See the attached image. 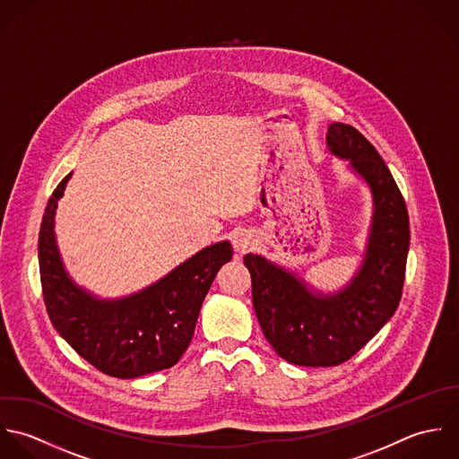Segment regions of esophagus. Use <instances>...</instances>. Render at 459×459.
<instances>
[{"instance_id": "34e87169", "label": "esophagus", "mask_w": 459, "mask_h": 459, "mask_svg": "<svg viewBox=\"0 0 459 459\" xmlns=\"http://www.w3.org/2000/svg\"><path fill=\"white\" fill-rule=\"evenodd\" d=\"M254 243H255V239H254V236H252L248 230H239V232L234 236V239H232L234 250H236L238 254H245L247 250H250V248L254 247Z\"/></svg>"}]
</instances>
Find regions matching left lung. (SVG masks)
<instances>
[{"mask_svg": "<svg viewBox=\"0 0 459 459\" xmlns=\"http://www.w3.org/2000/svg\"><path fill=\"white\" fill-rule=\"evenodd\" d=\"M328 152L344 160L367 184L372 216L362 264L335 292L314 289L303 276L247 254L252 301L263 333L278 357L303 367H333L350 360L397 310L410 221L404 198L388 167L366 136L341 122L328 126Z\"/></svg>", "mask_w": 459, "mask_h": 459, "instance_id": "1", "label": "left lung"}]
</instances>
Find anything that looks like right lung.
Returning a JSON list of instances; mask_svg holds the SVG:
<instances>
[{"mask_svg":"<svg viewBox=\"0 0 459 459\" xmlns=\"http://www.w3.org/2000/svg\"><path fill=\"white\" fill-rule=\"evenodd\" d=\"M71 176L53 191L39 234L42 294L55 330L80 357L113 377L133 379L176 366L193 339L214 276L232 259L230 241L202 248L138 292L99 298L67 273L56 245V207Z\"/></svg>","mask_w":459,"mask_h":459,"instance_id":"right-lung-1","label":"right lung"}]
</instances>
